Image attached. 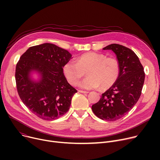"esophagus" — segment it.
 Returning <instances> with one entry per match:
<instances>
[{"instance_id":"1","label":"esophagus","mask_w":160,"mask_h":160,"mask_svg":"<svg viewBox=\"0 0 160 160\" xmlns=\"http://www.w3.org/2000/svg\"><path fill=\"white\" fill-rule=\"evenodd\" d=\"M78 91L80 93H89V91H82V90H78Z\"/></svg>"}]
</instances>
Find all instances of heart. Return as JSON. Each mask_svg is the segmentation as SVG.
<instances>
[{"mask_svg":"<svg viewBox=\"0 0 160 160\" xmlns=\"http://www.w3.org/2000/svg\"><path fill=\"white\" fill-rule=\"evenodd\" d=\"M87 71L88 77L79 86L85 89L111 88L119 74V64L115 58L95 52H89L78 57L76 62L71 60L63 67V72L71 85L77 86Z\"/></svg>","mask_w":160,"mask_h":160,"instance_id":"obj_1","label":"heart"}]
</instances>
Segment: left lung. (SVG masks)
I'll list each match as a JSON object with an SVG mask.
<instances>
[{"mask_svg":"<svg viewBox=\"0 0 160 160\" xmlns=\"http://www.w3.org/2000/svg\"><path fill=\"white\" fill-rule=\"evenodd\" d=\"M103 50H112L116 54L119 74L114 84L92 106V110L100 119L115 121L128 113L138 101L145 74L139 58L131 49L111 44Z\"/></svg>","mask_w":160,"mask_h":160,"instance_id":"1","label":"left lung"}]
</instances>
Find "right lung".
Masks as SVG:
<instances>
[{
    "instance_id": "1",
    "label": "right lung",
    "mask_w": 160,
    "mask_h": 160,
    "mask_svg": "<svg viewBox=\"0 0 160 160\" xmlns=\"http://www.w3.org/2000/svg\"><path fill=\"white\" fill-rule=\"evenodd\" d=\"M71 58L67 50L46 43L30 47L17 63L15 81L19 97L39 118L52 121L69 111L77 91L65 78L63 67ZM33 72L39 74L38 81L32 79Z\"/></svg>"
}]
</instances>
